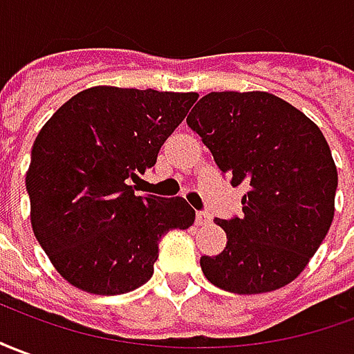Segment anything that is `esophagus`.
<instances>
[{"mask_svg": "<svg viewBox=\"0 0 354 354\" xmlns=\"http://www.w3.org/2000/svg\"><path fill=\"white\" fill-rule=\"evenodd\" d=\"M212 218H209V214L206 212H196V225H208Z\"/></svg>", "mask_w": 354, "mask_h": 354, "instance_id": "esophagus-1", "label": "esophagus"}]
</instances>
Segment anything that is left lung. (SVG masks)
I'll return each instance as SVG.
<instances>
[{
    "instance_id": "obj_1",
    "label": "left lung",
    "mask_w": 354,
    "mask_h": 354,
    "mask_svg": "<svg viewBox=\"0 0 354 354\" xmlns=\"http://www.w3.org/2000/svg\"><path fill=\"white\" fill-rule=\"evenodd\" d=\"M187 125L231 185L248 189L241 218L214 219L227 245L201 258L206 279L239 295L291 283L326 239L335 212L337 167L318 125L268 92H209Z\"/></svg>"
}]
</instances>
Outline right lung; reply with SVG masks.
<instances>
[{
  "label": "right lung",
  "mask_w": 354,
  "mask_h": 354,
  "mask_svg": "<svg viewBox=\"0 0 354 354\" xmlns=\"http://www.w3.org/2000/svg\"><path fill=\"white\" fill-rule=\"evenodd\" d=\"M196 92L94 86L50 117L26 171L30 223L53 268L94 295H123L153 274L158 243L189 229L185 198L136 196L133 185L196 102Z\"/></svg>",
  "instance_id": "1"
}]
</instances>
